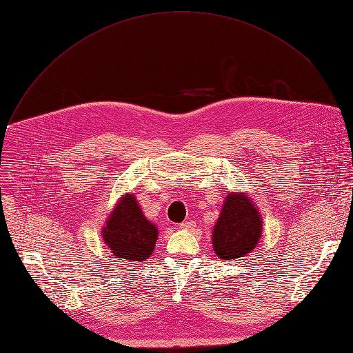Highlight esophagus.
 <instances>
[{"instance_id": "obj_1", "label": "esophagus", "mask_w": 353, "mask_h": 353, "mask_svg": "<svg viewBox=\"0 0 353 353\" xmlns=\"http://www.w3.org/2000/svg\"><path fill=\"white\" fill-rule=\"evenodd\" d=\"M180 228L184 229V230H192L194 228V223H193V221H183Z\"/></svg>"}]
</instances>
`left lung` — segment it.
Returning a JSON list of instances; mask_svg holds the SVG:
<instances>
[{
    "label": "left lung",
    "instance_id": "left-lung-1",
    "mask_svg": "<svg viewBox=\"0 0 353 353\" xmlns=\"http://www.w3.org/2000/svg\"><path fill=\"white\" fill-rule=\"evenodd\" d=\"M263 219L252 199L243 192H230L212 232L216 256L223 261L252 253L262 237Z\"/></svg>",
    "mask_w": 353,
    "mask_h": 353
}]
</instances>
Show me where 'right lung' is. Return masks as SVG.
<instances>
[{
    "label": "right lung",
    "instance_id": "right-lung-1",
    "mask_svg": "<svg viewBox=\"0 0 353 353\" xmlns=\"http://www.w3.org/2000/svg\"><path fill=\"white\" fill-rule=\"evenodd\" d=\"M101 236L116 257L144 262L153 254L159 229L143 214L136 196L127 193L108 214Z\"/></svg>",
    "mask_w": 353,
    "mask_h": 353
}]
</instances>
